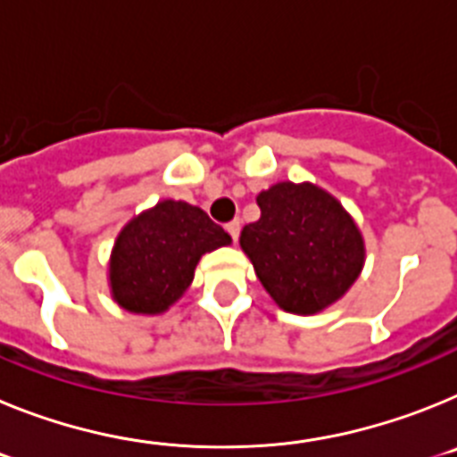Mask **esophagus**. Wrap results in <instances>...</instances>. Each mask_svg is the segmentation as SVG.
<instances>
[{"label": "esophagus", "mask_w": 457, "mask_h": 457, "mask_svg": "<svg viewBox=\"0 0 457 457\" xmlns=\"http://www.w3.org/2000/svg\"><path fill=\"white\" fill-rule=\"evenodd\" d=\"M225 229H228L229 237H232L234 241L239 239V232H241V223H239V220H232V223H228V225H225Z\"/></svg>", "instance_id": "1"}]
</instances>
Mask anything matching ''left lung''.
<instances>
[{"label": "left lung", "instance_id": "left-lung-1", "mask_svg": "<svg viewBox=\"0 0 457 457\" xmlns=\"http://www.w3.org/2000/svg\"><path fill=\"white\" fill-rule=\"evenodd\" d=\"M257 206L260 220L239 244L278 308L317 315L343 299L363 271L366 241L338 197L311 181H278Z\"/></svg>", "mask_w": 457, "mask_h": 457}]
</instances>
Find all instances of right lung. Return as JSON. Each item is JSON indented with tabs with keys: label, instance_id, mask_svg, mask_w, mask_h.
I'll return each instance as SVG.
<instances>
[{
	"label": "right lung",
	"instance_id": "obj_1",
	"mask_svg": "<svg viewBox=\"0 0 457 457\" xmlns=\"http://www.w3.org/2000/svg\"><path fill=\"white\" fill-rule=\"evenodd\" d=\"M229 244L200 206L161 200L119 229L108 262L110 295L133 315H162L186 295L202 255Z\"/></svg>",
	"mask_w": 457,
	"mask_h": 457
}]
</instances>
